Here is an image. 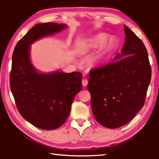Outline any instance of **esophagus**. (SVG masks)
<instances>
[{
  "instance_id": "obj_1",
  "label": "esophagus",
  "mask_w": 159,
  "mask_h": 159,
  "mask_svg": "<svg viewBox=\"0 0 159 159\" xmlns=\"http://www.w3.org/2000/svg\"><path fill=\"white\" fill-rule=\"evenodd\" d=\"M88 79H83V80H82V84H83V86H85L88 85Z\"/></svg>"
}]
</instances>
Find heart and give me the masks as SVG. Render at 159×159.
<instances>
[{"label": "heart", "mask_w": 159, "mask_h": 159, "mask_svg": "<svg viewBox=\"0 0 159 159\" xmlns=\"http://www.w3.org/2000/svg\"><path fill=\"white\" fill-rule=\"evenodd\" d=\"M108 36L105 34H99L96 35L91 39L86 40L81 44V46L80 48V52L82 54H85L89 52L90 50L98 49L101 48L102 45V50L101 54L99 55V57L96 59V60H98L102 56H104L106 54L108 53L114 47V43L112 42L111 39H107Z\"/></svg>", "instance_id": "b5f03b06"}]
</instances>
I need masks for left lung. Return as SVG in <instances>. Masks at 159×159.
Masks as SVG:
<instances>
[{"label":"left lung","mask_w":159,"mask_h":159,"mask_svg":"<svg viewBox=\"0 0 159 159\" xmlns=\"http://www.w3.org/2000/svg\"><path fill=\"white\" fill-rule=\"evenodd\" d=\"M124 31L120 54L112 62L90 70L87 85L95 118L109 128L130 122L142 108L152 78L143 42L125 25Z\"/></svg>","instance_id":"left-lung-1"}]
</instances>
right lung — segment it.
<instances>
[{
    "instance_id": "add662e5",
    "label": "right lung",
    "mask_w": 159,
    "mask_h": 159,
    "mask_svg": "<svg viewBox=\"0 0 159 159\" xmlns=\"http://www.w3.org/2000/svg\"><path fill=\"white\" fill-rule=\"evenodd\" d=\"M66 25L38 24L18 41L12 54L10 90L20 114L26 120L43 130H55L66 121L76 94L81 90L80 72L39 74L29 57L30 45Z\"/></svg>"
}]
</instances>
